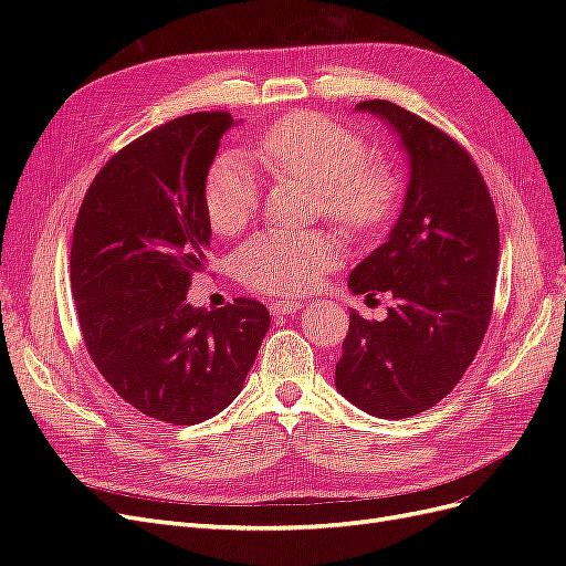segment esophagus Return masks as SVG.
I'll use <instances>...</instances> for the list:
<instances>
[{"mask_svg":"<svg viewBox=\"0 0 566 566\" xmlns=\"http://www.w3.org/2000/svg\"><path fill=\"white\" fill-rule=\"evenodd\" d=\"M302 302H293V300H279V302H271L269 304V312L273 316H290V314H297L302 310Z\"/></svg>","mask_w":566,"mask_h":566,"instance_id":"obj_1","label":"esophagus"}]
</instances>
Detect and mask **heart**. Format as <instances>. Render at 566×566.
<instances>
[{"label":"heart","mask_w":566,"mask_h":566,"mask_svg":"<svg viewBox=\"0 0 566 566\" xmlns=\"http://www.w3.org/2000/svg\"><path fill=\"white\" fill-rule=\"evenodd\" d=\"M354 129L321 113L279 117L252 146V156L273 177H295L316 188L321 212L352 233L378 231L397 210L401 181ZM260 205V181L241 158H217L202 181V210L219 235L248 227ZM339 262L333 238L302 231H262L233 254L238 281L271 295H304Z\"/></svg>","instance_id":"obj_1"}]
</instances>
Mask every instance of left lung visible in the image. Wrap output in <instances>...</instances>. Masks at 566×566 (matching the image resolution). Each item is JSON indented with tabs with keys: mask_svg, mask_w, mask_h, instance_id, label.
I'll return each instance as SVG.
<instances>
[{
	"mask_svg": "<svg viewBox=\"0 0 566 566\" xmlns=\"http://www.w3.org/2000/svg\"><path fill=\"white\" fill-rule=\"evenodd\" d=\"M373 113L399 134L410 179L387 241L349 273L354 295L389 293L385 321L349 312L335 385L382 420L439 403L474 361L493 312L499 217L470 153L449 134L391 101Z\"/></svg>",
	"mask_w": 566,
	"mask_h": 566,
	"instance_id": "left-lung-1",
	"label": "left lung"
}]
</instances>
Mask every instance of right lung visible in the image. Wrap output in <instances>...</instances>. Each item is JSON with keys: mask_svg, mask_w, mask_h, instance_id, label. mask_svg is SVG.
I'll use <instances>...</instances> for the list:
<instances>
[{"mask_svg": "<svg viewBox=\"0 0 566 566\" xmlns=\"http://www.w3.org/2000/svg\"><path fill=\"white\" fill-rule=\"evenodd\" d=\"M231 125L227 111L191 113L117 150L73 231L84 347L117 397L172 424L208 420L241 394L271 323L248 297L214 312L186 302L212 235L202 181Z\"/></svg>", "mask_w": 566, "mask_h": 566, "instance_id": "add662e5", "label": "right lung"}]
</instances>
